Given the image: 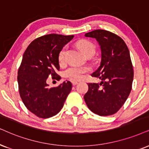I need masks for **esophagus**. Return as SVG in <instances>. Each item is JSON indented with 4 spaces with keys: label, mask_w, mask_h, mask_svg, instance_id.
I'll return each instance as SVG.
<instances>
[{
    "label": "esophagus",
    "mask_w": 149,
    "mask_h": 149,
    "mask_svg": "<svg viewBox=\"0 0 149 149\" xmlns=\"http://www.w3.org/2000/svg\"><path fill=\"white\" fill-rule=\"evenodd\" d=\"M71 82H72L73 85H76V84L78 83V82L77 80H72L71 81Z\"/></svg>",
    "instance_id": "1"
}]
</instances>
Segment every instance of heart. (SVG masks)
I'll use <instances>...</instances> for the list:
<instances>
[{
    "mask_svg": "<svg viewBox=\"0 0 149 149\" xmlns=\"http://www.w3.org/2000/svg\"><path fill=\"white\" fill-rule=\"evenodd\" d=\"M77 46L81 52H82L85 56H87L90 54L95 53V47L93 43L91 41L87 40H80L77 42ZM65 49H63L59 53L58 55V60L60 63H62L64 61V56H65ZM88 69L87 67H78V66H73L70 68L65 71V76L67 78H69L71 80H80L82 78L84 73L87 72Z\"/></svg>",
    "mask_w": 149,
    "mask_h": 149,
    "instance_id": "1",
    "label": "heart"
}]
</instances>
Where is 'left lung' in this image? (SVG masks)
Listing matches in <instances>:
<instances>
[{
    "label": "left lung",
    "mask_w": 149,
    "mask_h": 149,
    "mask_svg": "<svg viewBox=\"0 0 149 149\" xmlns=\"http://www.w3.org/2000/svg\"><path fill=\"white\" fill-rule=\"evenodd\" d=\"M85 36L96 39L100 47V65L91 76L101 82L88 83L84 101L94 113L111 116L125 104L132 88L133 69L129 49L121 38L106 30H94Z\"/></svg>",
    "instance_id": "left-lung-1"
}]
</instances>
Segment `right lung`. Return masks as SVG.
Returning a JSON list of instances; mask_svg holds the SVG:
<instances>
[{
    "label": "right lung",
    "mask_w": 149,
    "mask_h": 149,
    "mask_svg": "<svg viewBox=\"0 0 149 149\" xmlns=\"http://www.w3.org/2000/svg\"><path fill=\"white\" fill-rule=\"evenodd\" d=\"M74 36L45 35L35 39L24 52L18 71L20 97L27 109L41 118L55 116L63 107L70 93L71 82H64L56 87H49V76L60 80L58 55L63 47Z\"/></svg>",
    "instance_id": "right-lung-1"
}]
</instances>
